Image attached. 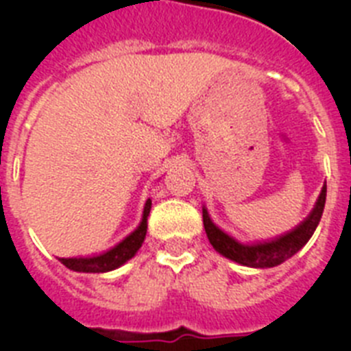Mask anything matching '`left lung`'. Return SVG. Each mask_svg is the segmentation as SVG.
Instances as JSON below:
<instances>
[{"mask_svg": "<svg viewBox=\"0 0 351 351\" xmlns=\"http://www.w3.org/2000/svg\"><path fill=\"white\" fill-rule=\"evenodd\" d=\"M325 197H327V184H324L320 195L316 198L315 207L311 213L300 221L299 225L293 226L287 234H281L274 239L267 241H255V243H241L230 234L221 230L216 223L210 219L207 207H202L204 216V228H206L207 239L213 244V247L218 251L219 255L225 258L237 262L246 267L255 269H269L276 267L280 263L287 262L288 258L295 255L297 251L306 246L311 235L315 234L316 226L320 223L322 214L325 207Z\"/></svg>", "mask_w": 351, "mask_h": 351, "instance_id": "obj_1", "label": "left lung"}]
</instances>
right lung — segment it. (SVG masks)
I'll return each instance as SVG.
<instances>
[{"label":"right lung","mask_w":351,"mask_h":351,"mask_svg":"<svg viewBox=\"0 0 351 351\" xmlns=\"http://www.w3.org/2000/svg\"><path fill=\"white\" fill-rule=\"evenodd\" d=\"M151 213V198L145 200L144 213L138 226L132 234L126 235L123 241L112 246L110 250L91 256H73V258H58L64 267L75 272H108L125 265L128 260L137 255V251L142 247L145 234H147V216Z\"/></svg>","instance_id":"right-lung-1"}]
</instances>
